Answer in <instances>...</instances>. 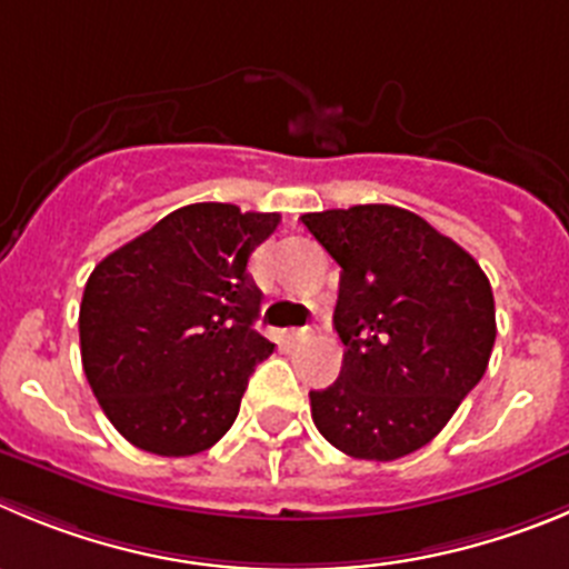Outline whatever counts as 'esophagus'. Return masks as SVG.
Segmentation results:
<instances>
[{
    "label": "esophagus",
    "instance_id": "1",
    "mask_svg": "<svg viewBox=\"0 0 569 569\" xmlns=\"http://www.w3.org/2000/svg\"><path fill=\"white\" fill-rule=\"evenodd\" d=\"M310 336H312L310 327H299V330H288V332H284V343H290V347H299V343H305Z\"/></svg>",
    "mask_w": 569,
    "mask_h": 569
}]
</instances>
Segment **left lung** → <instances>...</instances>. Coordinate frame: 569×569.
Returning <instances> with one entry per match:
<instances>
[{"label":"left lung","instance_id":"8db88e82","mask_svg":"<svg viewBox=\"0 0 569 569\" xmlns=\"http://www.w3.org/2000/svg\"><path fill=\"white\" fill-rule=\"evenodd\" d=\"M341 264L332 325L343 367L310 392L312 423L356 460L389 462L435 440L488 369L497 310L477 259L398 206L305 213Z\"/></svg>","mask_w":569,"mask_h":569}]
</instances>
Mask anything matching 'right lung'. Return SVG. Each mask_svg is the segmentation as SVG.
<instances>
[{"instance_id": "add662e5", "label": "right lung", "mask_w": 569, "mask_h": 569, "mask_svg": "<svg viewBox=\"0 0 569 569\" xmlns=\"http://www.w3.org/2000/svg\"><path fill=\"white\" fill-rule=\"evenodd\" d=\"M279 220L194 202L96 264L78 312L83 375L132 446L189 457L233 426L250 372L273 352L253 330L262 290L248 259Z\"/></svg>"}]
</instances>
